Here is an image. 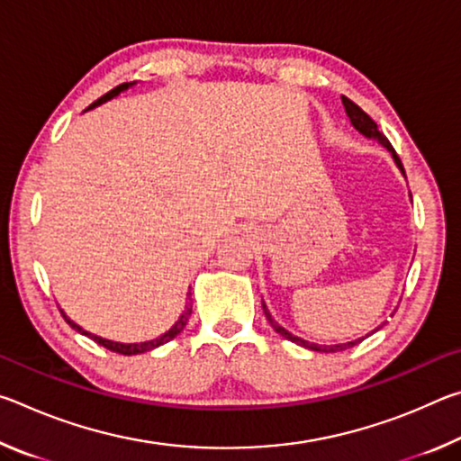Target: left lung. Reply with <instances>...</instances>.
<instances>
[{"mask_svg":"<svg viewBox=\"0 0 461 461\" xmlns=\"http://www.w3.org/2000/svg\"><path fill=\"white\" fill-rule=\"evenodd\" d=\"M341 101H343V107H346V113H348L349 122H352V126H354L357 131H360L362 136H366V138H372V140H378V142H380L382 146H384L386 150L390 152V156H393L394 165L399 167V170H401L402 176H404V168H402V165H401V158H399V156H396L394 148L390 146V142L386 140V136L382 134V131L378 130L376 122H374L368 113L362 112V109L357 107L352 99L341 97ZM404 178H407V176H404ZM262 309H264V315H267V319H268V323L272 325V330H275L276 333L283 335L285 339L293 341V343H296V346H301V348L313 349V352H341V349H348V348H354V346H357V343H360V341L364 339V338H360V339H354V341H348V343H335V346H319V343H311V341L303 339V338H296V335H293L291 331L285 330V327L280 325V323L276 321V319L270 315V311H268L267 303H264V301H262ZM378 330H380V327H378Z\"/></svg>","mask_w":461,"mask_h":461,"instance_id":"8db88e82","label":"left lung"}]
</instances>
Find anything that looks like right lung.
<instances>
[{"mask_svg":"<svg viewBox=\"0 0 461 461\" xmlns=\"http://www.w3.org/2000/svg\"><path fill=\"white\" fill-rule=\"evenodd\" d=\"M130 87H134V83H123V85H118V87L115 89H112L109 93H105L104 97H99L95 104H91L87 109H93V107H97V105H101V104H105V101H109V99H113V97H118L120 93H123V91H128ZM191 288V286H189ZM191 291L186 293V296H189V301H191ZM191 311H193V305L189 303V305L185 307V311L181 313V317H178V321H175V325L170 327L168 331H165L162 335H158V338H154V339H148V341H140V343H122V341H113V339H105V338H99V335H95V333H89V331H85L81 325H77L73 319H68L67 317V313L65 311L60 309V313H62V317H65V321L73 327L75 331H79L81 335H87V338H91L93 341H97L99 346H104V348H107V349H112V352H115V354H123V356H136V354H144V352H150V349H154V348H158V346H162V343H167V341H170V339H175L178 333H181L183 330H185V325H186V321H189V317H191Z\"/></svg>","mask_w":461,"mask_h":461,"instance_id":"right-lung-1","label":"right lung"}]
</instances>
